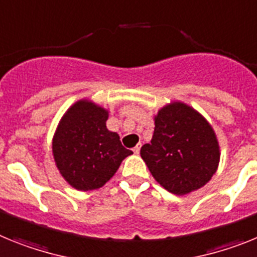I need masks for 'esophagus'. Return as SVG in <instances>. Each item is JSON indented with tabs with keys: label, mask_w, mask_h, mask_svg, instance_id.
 Here are the masks:
<instances>
[{
	"label": "esophagus",
	"mask_w": 257,
	"mask_h": 257,
	"mask_svg": "<svg viewBox=\"0 0 257 257\" xmlns=\"http://www.w3.org/2000/svg\"><path fill=\"white\" fill-rule=\"evenodd\" d=\"M140 150H141V144L137 145L136 147H133V153H135L136 155H138V154H140Z\"/></svg>",
	"instance_id": "obj_1"
}]
</instances>
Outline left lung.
Here are the masks:
<instances>
[{"label": "left lung", "mask_w": 257, "mask_h": 257, "mask_svg": "<svg viewBox=\"0 0 257 257\" xmlns=\"http://www.w3.org/2000/svg\"><path fill=\"white\" fill-rule=\"evenodd\" d=\"M154 121L151 142L141 147L153 177L176 195L204 186L220 163L217 137L206 117L189 104L171 102L158 111Z\"/></svg>", "instance_id": "1"}]
</instances>
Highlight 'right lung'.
<instances>
[{"instance_id": "1", "label": "right lung", "mask_w": 257, "mask_h": 257, "mask_svg": "<svg viewBox=\"0 0 257 257\" xmlns=\"http://www.w3.org/2000/svg\"><path fill=\"white\" fill-rule=\"evenodd\" d=\"M108 111L80 99L66 111L53 137L55 166L73 189L97 190L119 169L132 151L106 126Z\"/></svg>"}]
</instances>
